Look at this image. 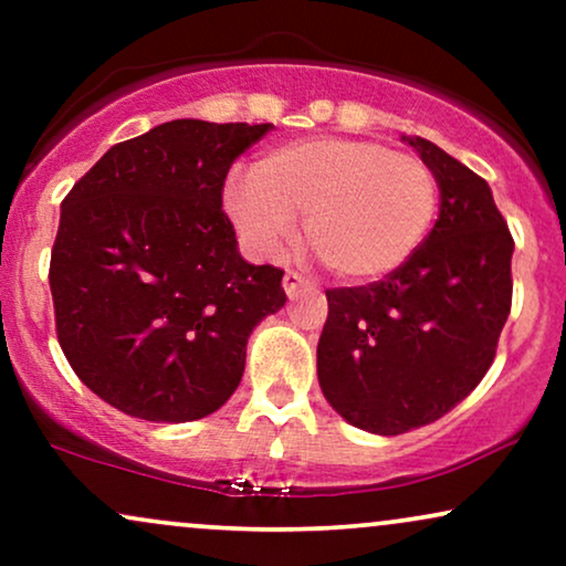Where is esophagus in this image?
<instances>
[{
  "mask_svg": "<svg viewBox=\"0 0 566 566\" xmlns=\"http://www.w3.org/2000/svg\"><path fill=\"white\" fill-rule=\"evenodd\" d=\"M305 290H311L308 279L295 274V271H287V274H284V292H287L290 301H297V297H301Z\"/></svg>",
  "mask_w": 566,
  "mask_h": 566,
  "instance_id": "obj_1",
  "label": "esophagus"
}]
</instances>
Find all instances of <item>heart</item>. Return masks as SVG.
Listing matches in <instances>:
<instances>
[{"instance_id": "b5f03b06", "label": "heart", "mask_w": 566, "mask_h": 566, "mask_svg": "<svg viewBox=\"0 0 566 566\" xmlns=\"http://www.w3.org/2000/svg\"><path fill=\"white\" fill-rule=\"evenodd\" d=\"M233 229L258 258H279L305 216V237L348 282L399 271L418 252L439 205L431 167L361 138L284 143L223 193Z\"/></svg>"}]
</instances>
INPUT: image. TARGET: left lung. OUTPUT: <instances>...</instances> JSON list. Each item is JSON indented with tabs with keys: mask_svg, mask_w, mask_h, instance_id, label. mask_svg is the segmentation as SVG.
Segmentation results:
<instances>
[{
	"mask_svg": "<svg viewBox=\"0 0 566 566\" xmlns=\"http://www.w3.org/2000/svg\"><path fill=\"white\" fill-rule=\"evenodd\" d=\"M401 140L437 178L439 220L382 282L327 290L316 346L324 399L378 437L433 423L482 382L513 290V239L486 180L437 143Z\"/></svg>",
	"mask_w": 566,
	"mask_h": 566,
	"instance_id": "8db88e82",
	"label": "left lung"
}]
</instances>
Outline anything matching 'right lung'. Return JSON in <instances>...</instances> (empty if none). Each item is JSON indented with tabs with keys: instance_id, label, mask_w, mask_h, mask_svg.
<instances>
[{
	"instance_id": "1",
	"label": "right lung",
	"mask_w": 566,
	"mask_h": 566,
	"mask_svg": "<svg viewBox=\"0 0 566 566\" xmlns=\"http://www.w3.org/2000/svg\"><path fill=\"white\" fill-rule=\"evenodd\" d=\"M274 125L175 119L116 143L69 191L50 258L57 343L103 401L151 423L207 418L287 295L239 255L223 184Z\"/></svg>"
}]
</instances>
